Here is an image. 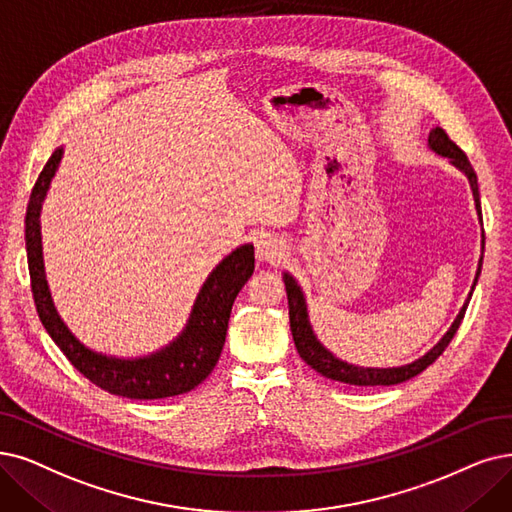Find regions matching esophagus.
<instances>
[{
	"label": "esophagus",
	"mask_w": 512,
	"mask_h": 512,
	"mask_svg": "<svg viewBox=\"0 0 512 512\" xmlns=\"http://www.w3.org/2000/svg\"><path fill=\"white\" fill-rule=\"evenodd\" d=\"M254 248H256V260L258 262H271L277 264L285 258V243L273 233H260L254 239Z\"/></svg>",
	"instance_id": "1"
}]
</instances>
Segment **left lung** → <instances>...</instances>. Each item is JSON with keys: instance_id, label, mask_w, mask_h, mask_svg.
<instances>
[{"instance_id": "left-lung-1", "label": "left lung", "mask_w": 512, "mask_h": 512, "mask_svg": "<svg viewBox=\"0 0 512 512\" xmlns=\"http://www.w3.org/2000/svg\"><path fill=\"white\" fill-rule=\"evenodd\" d=\"M428 149L435 151L441 157H447L449 163H452L454 168H458L468 178V185H470V191H473V199H475V210H477L479 222L483 224L477 174H475L473 166H470V161L464 155V151L456 145V142L449 140V136L441 128H433L431 134H428ZM483 250H485V235L481 233V258H479V264H477L473 288H470V292H468V296L462 304V309L456 315L454 323L449 325V330L443 334V338L426 355H422L420 359H416L412 363L399 365V367H363V365H355V363H346V361L338 359L330 349H325V346L319 342L317 334L313 332V325H311V319H309V309H306V298H304L300 283L288 271H285L283 273V283H285V292H288V304H290V330H292V336H294V344L298 349V355L321 376L336 380V382H344V384H355V386H391V384H401L405 380L418 376L447 349V344L452 342V338L456 336L458 327L464 319L466 306L470 302V296H473V290H475V285H477L479 275H481Z\"/></svg>"}]
</instances>
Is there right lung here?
I'll return each mask as SVG.
<instances>
[{
	"mask_svg": "<svg viewBox=\"0 0 512 512\" xmlns=\"http://www.w3.org/2000/svg\"><path fill=\"white\" fill-rule=\"evenodd\" d=\"M63 155L65 149L58 147L48 159L31 191L25 216L31 290L46 332L58 349L67 355L77 372L111 395L128 399H166L193 391L212 374L218 363L224 338H227L233 302L245 281L254 273V245L243 243L216 264V269L201 285L187 325L170 344L145 357H115L92 351L75 338L67 323L60 319L44 267L39 216H42L44 199Z\"/></svg>",
	"mask_w": 512,
	"mask_h": 512,
	"instance_id": "obj_1",
	"label": "right lung"
}]
</instances>
